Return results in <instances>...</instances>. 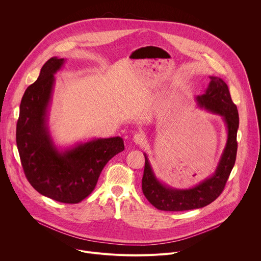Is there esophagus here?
Listing matches in <instances>:
<instances>
[{
  "instance_id": "34e87169",
  "label": "esophagus",
  "mask_w": 261,
  "mask_h": 261,
  "mask_svg": "<svg viewBox=\"0 0 261 261\" xmlns=\"http://www.w3.org/2000/svg\"><path fill=\"white\" fill-rule=\"evenodd\" d=\"M133 141H134L136 144L141 145V144L144 142V136H143L142 134H140V133H137V134H135V135L133 136Z\"/></svg>"
}]
</instances>
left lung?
I'll list each match as a JSON object with an SVG mask.
<instances>
[{
    "label": "left lung",
    "mask_w": 261,
    "mask_h": 261,
    "mask_svg": "<svg viewBox=\"0 0 261 261\" xmlns=\"http://www.w3.org/2000/svg\"><path fill=\"white\" fill-rule=\"evenodd\" d=\"M211 83L201 96L196 100L200 107L213 114L220 115L227 128V141L215 173L191 189L178 190L163 185L155 176L146 155L141 180L142 192L145 198L156 208L167 212H180L203 207L216 200L225 188L226 181L234 166L239 129V113L232 102L225 82L220 77L210 76Z\"/></svg>",
    "instance_id": "left-lung-1"
}]
</instances>
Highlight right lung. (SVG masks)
I'll list each match as a JSON object with an SVG mask.
<instances>
[{
    "mask_svg": "<svg viewBox=\"0 0 261 261\" xmlns=\"http://www.w3.org/2000/svg\"><path fill=\"white\" fill-rule=\"evenodd\" d=\"M65 60L54 57L25 90L16 124V144L24 175L40 194L63 203H79L96 187L106 163L124 151L121 137L95 138L60 152L49 135L47 108L55 74Z\"/></svg>",
    "mask_w": 261,
    "mask_h": 261,
    "instance_id": "add662e5",
    "label": "right lung"
}]
</instances>
